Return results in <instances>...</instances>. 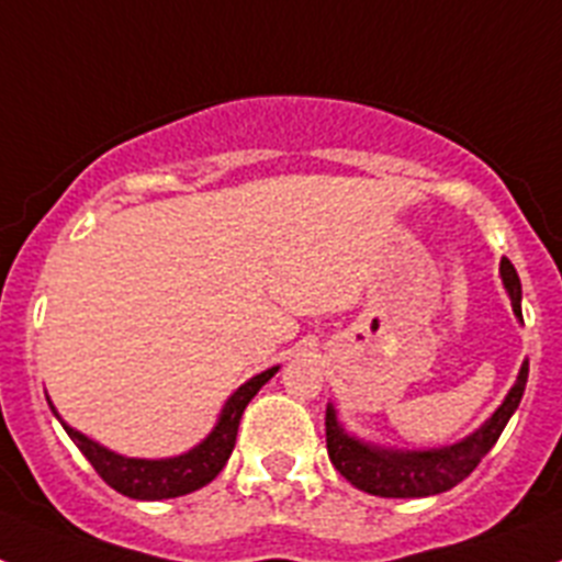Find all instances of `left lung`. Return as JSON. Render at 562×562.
<instances>
[{"label":"left lung","instance_id":"1","mask_svg":"<svg viewBox=\"0 0 562 562\" xmlns=\"http://www.w3.org/2000/svg\"><path fill=\"white\" fill-rule=\"evenodd\" d=\"M501 278L513 301V312L520 315V278L509 261H501ZM529 376V362L518 371V380L509 389L501 408L467 439L434 450H389L376 448L369 441L346 434L337 422L335 408H326V450L337 473L346 481L362 490V493L380 495V498H428L453 490L459 481L473 473L479 461L484 459L498 436L504 434L509 416L518 411L520 396Z\"/></svg>","mask_w":562,"mask_h":562}]
</instances>
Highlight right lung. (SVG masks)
<instances>
[{"label": "right lung", "mask_w": 562, "mask_h": 562, "mask_svg": "<svg viewBox=\"0 0 562 562\" xmlns=\"http://www.w3.org/2000/svg\"><path fill=\"white\" fill-rule=\"evenodd\" d=\"M278 366L261 371L252 380H247L241 389L233 391L231 400L225 402L220 419L213 425L211 434L196 445L193 450L182 456H173V459H126V456H117L112 450H106L103 445L92 441L89 436L78 434L76 428H69L67 422L58 416V422L64 425L67 436L78 445L87 461L95 467V473L106 481L112 490H117L126 498L137 501H162V498H180V495L193 493L200 486L211 484L216 475L222 473V467L231 459L233 448H236V434L238 422L245 414L247 402L258 394V389L270 382L276 376Z\"/></svg>", "instance_id": "right-lung-1"}]
</instances>
